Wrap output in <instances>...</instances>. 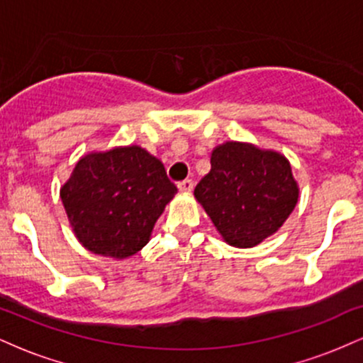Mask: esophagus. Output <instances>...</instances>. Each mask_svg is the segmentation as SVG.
Wrapping results in <instances>:
<instances>
[{
  "label": "esophagus",
  "mask_w": 363,
  "mask_h": 363,
  "mask_svg": "<svg viewBox=\"0 0 363 363\" xmlns=\"http://www.w3.org/2000/svg\"><path fill=\"white\" fill-rule=\"evenodd\" d=\"M177 187H179V191H181V193H191V191H193V187H194V181H191V179H186V181L179 182Z\"/></svg>",
  "instance_id": "obj_1"
}]
</instances>
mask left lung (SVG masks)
<instances>
[{"label":"left lung","instance_id":"1","mask_svg":"<svg viewBox=\"0 0 363 363\" xmlns=\"http://www.w3.org/2000/svg\"><path fill=\"white\" fill-rule=\"evenodd\" d=\"M210 164L194 198L234 247H254L273 235L297 205V181L281 153L227 141L211 152Z\"/></svg>","mask_w":363,"mask_h":363}]
</instances>
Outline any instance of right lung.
<instances>
[{
    "label": "right lung",
    "mask_w": 363,
    "mask_h": 363,
    "mask_svg": "<svg viewBox=\"0 0 363 363\" xmlns=\"http://www.w3.org/2000/svg\"><path fill=\"white\" fill-rule=\"evenodd\" d=\"M176 193L164 164L129 145L82 157L61 187V201L83 247L124 259L147 245Z\"/></svg>",
    "instance_id": "add662e5"
}]
</instances>
